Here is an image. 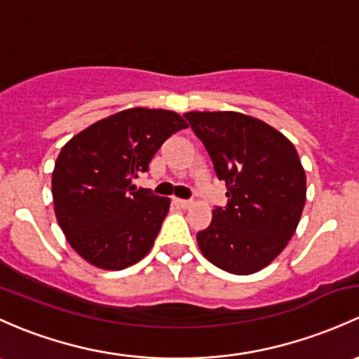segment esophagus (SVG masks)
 Listing matches in <instances>:
<instances>
[{
	"label": "esophagus",
	"instance_id": "esophagus-1",
	"mask_svg": "<svg viewBox=\"0 0 359 359\" xmlns=\"http://www.w3.org/2000/svg\"><path fill=\"white\" fill-rule=\"evenodd\" d=\"M175 203L180 206V208H184V210L191 208V205H192V201H189V199H175Z\"/></svg>",
	"mask_w": 359,
	"mask_h": 359
}]
</instances>
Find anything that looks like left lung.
I'll list each match as a JSON object with an SVG mask.
<instances>
[{
  "instance_id": "8db88e82",
  "label": "left lung",
  "mask_w": 359,
  "mask_h": 359,
  "mask_svg": "<svg viewBox=\"0 0 359 359\" xmlns=\"http://www.w3.org/2000/svg\"><path fill=\"white\" fill-rule=\"evenodd\" d=\"M227 186V205L215 206L198 232L208 262L236 275L270 265L287 246L306 199V175L292 142L252 116L236 111L184 115Z\"/></svg>"
}]
</instances>
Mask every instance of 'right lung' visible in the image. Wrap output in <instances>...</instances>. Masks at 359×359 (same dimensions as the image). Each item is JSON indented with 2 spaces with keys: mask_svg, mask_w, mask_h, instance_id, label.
I'll use <instances>...</instances> for the list:
<instances>
[{
  "mask_svg": "<svg viewBox=\"0 0 359 359\" xmlns=\"http://www.w3.org/2000/svg\"><path fill=\"white\" fill-rule=\"evenodd\" d=\"M175 111L130 108L70 139L53 172V203L67 241L86 262L122 270L144 258L167 217L170 199L132 180L175 132Z\"/></svg>",
  "mask_w": 359,
  "mask_h": 359,
  "instance_id": "add662e5",
  "label": "right lung"
}]
</instances>
